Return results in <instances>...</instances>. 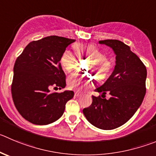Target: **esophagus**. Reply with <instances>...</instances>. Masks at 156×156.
Segmentation results:
<instances>
[{"instance_id":"34e87169","label":"esophagus","mask_w":156,"mask_h":156,"mask_svg":"<svg viewBox=\"0 0 156 156\" xmlns=\"http://www.w3.org/2000/svg\"><path fill=\"white\" fill-rule=\"evenodd\" d=\"M81 95V93H79V92H75V97H80V96Z\"/></svg>"}]
</instances>
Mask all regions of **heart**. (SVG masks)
<instances>
[{
  "label": "heart",
  "instance_id": "1",
  "mask_svg": "<svg viewBox=\"0 0 156 156\" xmlns=\"http://www.w3.org/2000/svg\"><path fill=\"white\" fill-rule=\"evenodd\" d=\"M75 55L79 58H88L86 69L94 74L99 80L108 76L112 67L110 58L102 55L101 51L93 44H76L74 45ZM60 64L65 71L71 72L76 65V58L70 51H65L60 58ZM94 77L91 75L74 74L68 80V86L77 91H84L93 85Z\"/></svg>",
  "mask_w": 156,
  "mask_h": 156
}]
</instances>
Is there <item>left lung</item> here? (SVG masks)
Returning <instances> with one entry per match:
<instances>
[{
    "label": "left lung",
    "instance_id": "1",
    "mask_svg": "<svg viewBox=\"0 0 156 156\" xmlns=\"http://www.w3.org/2000/svg\"><path fill=\"white\" fill-rule=\"evenodd\" d=\"M115 54V69L107 81L94 91L107 92L111 98L92 96V103L83 113L95 127L104 130L116 129L128 122L137 111L145 97L147 71L140 58L130 48L119 40L99 41Z\"/></svg>",
    "mask_w": 156,
    "mask_h": 156
}]
</instances>
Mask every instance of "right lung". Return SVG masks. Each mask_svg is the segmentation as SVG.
Masks as SVG:
<instances>
[{
  "instance_id": "add662e5",
  "label": "right lung",
  "mask_w": 156,
  "mask_h": 156,
  "mask_svg": "<svg viewBox=\"0 0 156 156\" xmlns=\"http://www.w3.org/2000/svg\"><path fill=\"white\" fill-rule=\"evenodd\" d=\"M74 39L48 36L28 44L14 66L11 94L14 105L32 124L48 125L62 117L74 91L51 92L66 86L60 58Z\"/></svg>"
}]
</instances>
